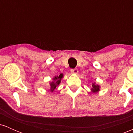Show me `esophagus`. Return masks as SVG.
Returning a JSON list of instances; mask_svg holds the SVG:
<instances>
[{
  "mask_svg": "<svg viewBox=\"0 0 133 133\" xmlns=\"http://www.w3.org/2000/svg\"><path fill=\"white\" fill-rule=\"evenodd\" d=\"M71 72L72 74H77L78 73V69H72L71 70Z\"/></svg>",
  "mask_w": 133,
  "mask_h": 133,
  "instance_id": "34e87169",
  "label": "esophagus"
}]
</instances>
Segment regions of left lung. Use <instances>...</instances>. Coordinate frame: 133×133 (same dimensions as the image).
Wrapping results in <instances>:
<instances>
[{
  "instance_id": "left-lung-1",
  "label": "left lung",
  "mask_w": 133,
  "mask_h": 133,
  "mask_svg": "<svg viewBox=\"0 0 133 133\" xmlns=\"http://www.w3.org/2000/svg\"><path fill=\"white\" fill-rule=\"evenodd\" d=\"M100 88H101L100 85L96 84V82H93L92 84V88L91 89V92H93V93L98 92L99 91H100Z\"/></svg>"
}]
</instances>
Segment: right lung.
Wrapping results in <instances>:
<instances>
[{"label": "right lung", "mask_w": 133, "mask_h": 133, "mask_svg": "<svg viewBox=\"0 0 133 133\" xmlns=\"http://www.w3.org/2000/svg\"><path fill=\"white\" fill-rule=\"evenodd\" d=\"M64 77V74L61 73L59 76H55L52 77V81L49 82V89L48 90L51 92H54L56 88L61 82L62 79Z\"/></svg>", "instance_id": "right-lung-1"}]
</instances>
